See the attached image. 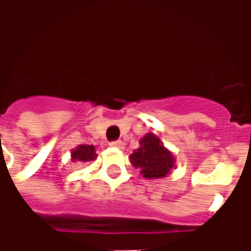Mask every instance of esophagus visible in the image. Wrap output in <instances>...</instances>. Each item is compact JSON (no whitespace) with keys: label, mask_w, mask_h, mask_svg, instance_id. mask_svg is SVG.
Wrapping results in <instances>:
<instances>
[{"label":"esophagus","mask_w":251,"mask_h":251,"mask_svg":"<svg viewBox=\"0 0 251 251\" xmlns=\"http://www.w3.org/2000/svg\"><path fill=\"white\" fill-rule=\"evenodd\" d=\"M110 145H111V147H114V148H118V149H122V148H124V142L121 141V140H118V141L110 142Z\"/></svg>","instance_id":"1"}]
</instances>
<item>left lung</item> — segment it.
Instances as JSON below:
<instances>
[{
	"label": "left lung",
	"mask_w": 251,
	"mask_h": 251,
	"mask_svg": "<svg viewBox=\"0 0 251 251\" xmlns=\"http://www.w3.org/2000/svg\"><path fill=\"white\" fill-rule=\"evenodd\" d=\"M131 165L140 169L145 179L167 177L176 167V158L161 140L153 133H147L140 140V148L129 156Z\"/></svg>",
	"instance_id": "left-lung-1"
}]
</instances>
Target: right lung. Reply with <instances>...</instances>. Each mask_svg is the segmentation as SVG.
I'll return each instance as SVG.
<instances>
[{"label": "right lung", "mask_w": 251, "mask_h": 251, "mask_svg": "<svg viewBox=\"0 0 251 251\" xmlns=\"http://www.w3.org/2000/svg\"><path fill=\"white\" fill-rule=\"evenodd\" d=\"M95 158H97V153L94 145L82 144L71 151V160L74 163H87V161H94Z\"/></svg>", "instance_id": "add662e5"}]
</instances>
